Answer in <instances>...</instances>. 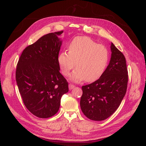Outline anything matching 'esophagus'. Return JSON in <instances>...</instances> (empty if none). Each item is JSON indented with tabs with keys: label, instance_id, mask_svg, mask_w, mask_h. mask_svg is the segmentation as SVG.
Here are the masks:
<instances>
[{
	"label": "esophagus",
	"instance_id": "34e87169",
	"mask_svg": "<svg viewBox=\"0 0 146 146\" xmlns=\"http://www.w3.org/2000/svg\"><path fill=\"white\" fill-rule=\"evenodd\" d=\"M75 88V85H73V84H72V83H69V90H72V89H73V88Z\"/></svg>",
	"mask_w": 146,
	"mask_h": 146
}]
</instances>
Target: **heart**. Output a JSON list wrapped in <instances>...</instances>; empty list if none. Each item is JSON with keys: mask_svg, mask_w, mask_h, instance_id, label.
Returning <instances> with one entry per match:
<instances>
[{"mask_svg": "<svg viewBox=\"0 0 146 146\" xmlns=\"http://www.w3.org/2000/svg\"><path fill=\"white\" fill-rule=\"evenodd\" d=\"M109 59L107 48L98 44L87 36L74 38L69 45V52H62L58 56V62L63 74L69 75L76 66L70 78L74 82L85 80L93 82L104 73Z\"/></svg>", "mask_w": 146, "mask_h": 146, "instance_id": "1", "label": "heart"}]
</instances>
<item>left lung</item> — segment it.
I'll list each match as a JSON object with an SVG mask.
<instances>
[{"label": "left lung", "instance_id": "obj_1", "mask_svg": "<svg viewBox=\"0 0 146 146\" xmlns=\"http://www.w3.org/2000/svg\"><path fill=\"white\" fill-rule=\"evenodd\" d=\"M110 63L98 80L83 86L80 107L91 120L103 121L116 111L125 96L128 70L124 55L113 43Z\"/></svg>", "mask_w": 146, "mask_h": 146}]
</instances>
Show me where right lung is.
<instances>
[{"instance_id": "add662e5", "label": "right lung", "mask_w": 146, "mask_h": 146, "mask_svg": "<svg viewBox=\"0 0 146 146\" xmlns=\"http://www.w3.org/2000/svg\"><path fill=\"white\" fill-rule=\"evenodd\" d=\"M63 32L48 33L27 46L17 64L16 80L24 104L39 118L54 116L61 97L69 91L58 62Z\"/></svg>"}]
</instances>
